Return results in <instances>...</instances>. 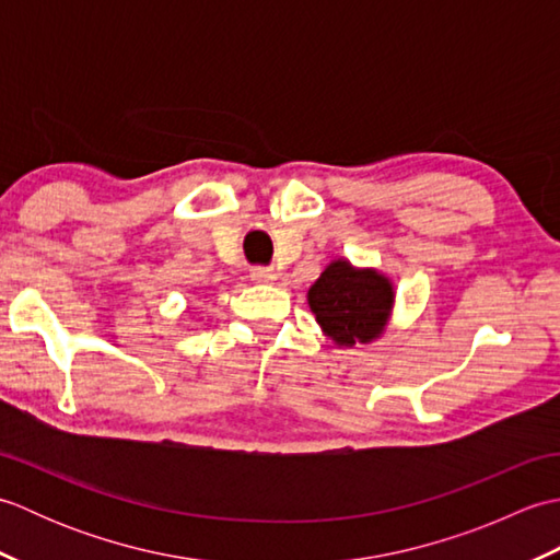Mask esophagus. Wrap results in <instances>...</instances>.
Listing matches in <instances>:
<instances>
[{
	"instance_id": "obj_1",
	"label": "esophagus",
	"mask_w": 560,
	"mask_h": 560,
	"mask_svg": "<svg viewBox=\"0 0 560 560\" xmlns=\"http://www.w3.org/2000/svg\"><path fill=\"white\" fill-rule=\"evenodd\" d=\"M249 277H253L259 283H269V281L277 279V271H273L271 267H253V269H249Z\"/></svg>"
}]
</instances>
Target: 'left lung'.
Wrapping results in <instances>:
<instances>
[{
    "instance_id": "obj_1",
    "label": "left lung",
    "mask_w": 560,
    "mask_h": 560,
    "mask_svg": "<svg viewBox=\"0 0 560 560\" xmlns=\"http://www.w3.org/2000/svg\"><path fill=\"white\" fill-rule=\"evenodd\" d=\"M392 301L395 291L387 277L375 269H353L347 259L331 261L307 291L319 327L341 347L383 335Z\"/></svg>"
}]
</instances>
